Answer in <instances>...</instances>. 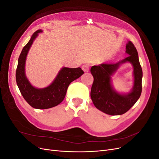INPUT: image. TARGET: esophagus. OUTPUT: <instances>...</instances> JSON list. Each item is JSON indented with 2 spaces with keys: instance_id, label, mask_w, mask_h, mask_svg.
<instances>
[{
  "instance_id": "34e87169",
  "label": "esophagus",
  "mask_w": 159,
  "mask_h": 159,
  "mask_svg": "<svg viewBox=\"0 0 159 159\" xmlns=\"http://www.w3.org/2000/svg\"><path fill=\"white\" fill-rule=\"evenodd\" d=\"M82 70L85 71V72H88L89 71V67L88 64H84L82 66Z\"/></svg>"
}]
</instances>
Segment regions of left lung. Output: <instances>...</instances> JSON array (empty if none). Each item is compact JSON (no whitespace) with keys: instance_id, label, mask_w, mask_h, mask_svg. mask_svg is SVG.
<instances>
[{"instance_id":"1","label":"left lung","mask_w":159,"mask_h":159,"mask_svg":"<svg viewBox=\"0 0 159 159\" xmlns=\"http://www.w3.org/2000/svg\"><path fill=\"white\" fill-rule=\"evenodd\" d=\"M125 52L129 56L119 62L93 66L90 70L93 77L91 89V100L96 108L108 115H118L126 113L137 102L141 94L143 71L138 52L131 41L126 45ZM126 62L133 65L134 84L129 93L121 94L113 89L110 76L120 65Z\"/></svg>"}]
</instances>
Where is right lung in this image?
<instances>
[{"label": "right lung", "mask_w": 159, "mask_h": 159, "mask_svg": "<svg viewBox=\"0 0 159 159\" xmlns=\"http://www.w3.org/2000/svg\"><path fill=\"white\" fill-rule=\"evenodd\" d=\"M42 30H38L33 34L26 45L23 48L18 57L16 71V80L18 87L26 102L31 107L38 109H49L60 104L64 100L67 89L72 81L84 74L80 68H69L64 67L58 72L53 82L46 88L38 89L31 85L25 74V62L28 52L38 33Z\"/></svg>", "instance_id": "1"}]
</instances>
